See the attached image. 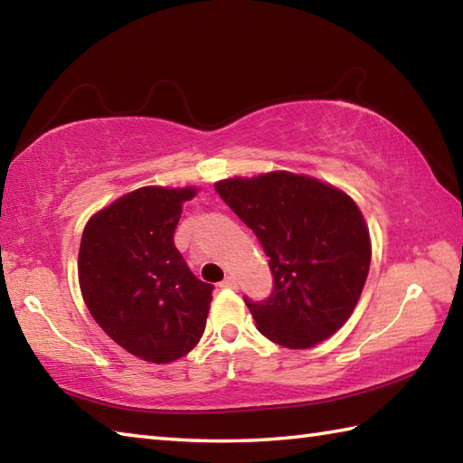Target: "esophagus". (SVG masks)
I'll return each instance as SVG.
<instances>
[{"label": "esophagus", "instance_id": "1", "mask_svg": "<svg viewBox=\"0 0 463 463\" xmlns=\"http://www.w3.org/2000/svg\"><path fill=\"white\" fill-rule=\"evenodd\" d=\"M221 288H224V289H237L239 288V281L234 279V277H224L222 283H221Z\"/></svg>", "mask_w": 463, "mask_h": 463}]
</instances>
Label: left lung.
Listing matches in <instances>:
<instances>
[{
	"label": "left lung",
	"mask_w": 463,
	"mask_h": 463,
	"mask_svg": "<svg viewBox=\"0 0 463 463\" xmlns=\"http://www.w3.org/2000/svg\"><path fill=\"white\" fill-rule=\"evenodd\" d=\"M214 188L269 257L271 296L245 298L259 332L285 348H309L340 330L371 267V237L354 200L289 172L231 178Z\"/></svg>",
	"instance_id": "left-lung-1"
}]
</instances>
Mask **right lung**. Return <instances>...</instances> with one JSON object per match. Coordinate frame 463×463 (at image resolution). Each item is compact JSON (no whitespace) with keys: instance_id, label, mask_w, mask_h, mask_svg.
Segmentation results:
<instances>
[{"instance_id":"obj_1","label":"right lung","mask_w":463,"mask_h":463,"mask_svg":"<svg viewBox=\"0 0 463 463\" xmlns=\"http://www.w3.org/2000/svg\"><path fill=\"white\" fill-rule=\"evenodd\" d=\"M196 188L147 186L115 200L85 226L79 281L90 316L133 356L165 364L203 338L214 285L174 245L182 204Z\"/></svg>"}]
</instances>
